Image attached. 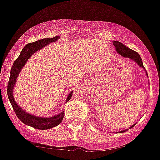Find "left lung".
Returning <instances> with one entry per match:
<instances>
[{"mask_svg":"<svg viewBox=\"0 0 160 160\" xmlns=\"http://www.w3.org/2000/svg\"><path fill=\"white\" fill-rule=\"evenodd\" d=\"M113 44L115 46L117 52H118L119 54H121V56L124 57V58H129V59L132 60V61H134V62L137 63L139 67L143 68L145 69V68H144V66H143V64H142V58H141L140 55H139L137 52L134 51V50H132V49L125 47L124 44L121 43V42H118V41H113ZM146 75L148 76V74H147V72H146ZM134 126V124H133L132 127H130V128H133ZM128 130V129L121 131V132H119V133H124V132H127Z\"/></svg>","mask_w":160,"mask_h":160,"instance_id":"left-lung-1","label":"left lung"}]
</instances>
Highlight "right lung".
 <instances>
[{
	"label": "right lung",
	"instance_id": "add662e5",
	"mask_svg": "<svg viewBox=\"0 0 160 160\" xmlns=\"http://www.w3.org/2000/svg\"><path fill=\"white\" fill-rule=\"evenodd\" d=\"M59 38L60 36H54L53 38H45V39L36 41V42L28 43L22 49V50L20 53V55L15 60L13 65H12V69H11L10 78H9L8 85V97L9 101H10L12 107H13L14 111L22 122L24 123L26 125L31 126L34 128L40 129V130L53 128L56 127L57 125L61 124L64 116V110L59 114L55 115L51 118H40V117H36L32 114H30V113H26L24 110L18 107V104L16 103L13 96V89L15 85L17 78H18L20 72H21L22 68L24 67L25 64L28 61L30 57L33 53H36V51L43 48L45 46L48 45L50 42L57 41ZM72 93H73V91L69 93L68 96L66 99V102L72 98Z\"/></svg>",
	"mask_w": 160,
	"mask_h": 160
}]
</instances>
